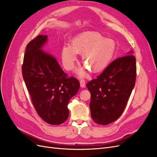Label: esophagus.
Here are the masks:
<instances>
[{
    "mask_svg": "<svg viewBox=\"0 0 157 157\" xmlns=\"http://www.w3.org/2000/svg\"><path fill=\"white\" fill-rule=\"evenodd\" d=\"M79 82H80V86L81 87H82V88H83V87H85V81L84 80V79H81L80 81H79Z\"/></svg>",
    "mask_w": 157,
    "mask_h": 157,
    "instance_id": "obj_1",
    "label": "esophagus"
}]
</instances>
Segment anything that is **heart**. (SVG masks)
Instances as JSON below:
<instances>
[{
	"label": "heart",
	"mask_w": 157,
	"mask_h": 157,
	"mask_svg": "<svg viewBox=\"0 0 157 157\" xmlns=\"http://www.w3.org/2000/svg\"><path fill=\"white\" fill-rule=\"evenodd\" d=\"M115 49L113 40L105 39L97 33H85L75 37L72 45L67 44L63 47V64L67 69H72L78 59V53H83V63L93 72H102L112 60ZM79 73L81 75H85L82 70H80Z\"/></svg>",
	"instance_id": "heart-1"
}]
</instances>
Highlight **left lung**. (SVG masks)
Returning a JSON list of instances; mask_svg holds the SVG:
<instances>
[{
	"label": "left lung",
	"instance_id": "obj_1",
	"mask_svg": "<svg viewBox=\"0 0 157 157\" xmlns=\"http://www.w3.org/2000/svg\"><path fill=\"white\" fill-rule=\"evenodd\" d=\"M132 53L114 60L86 85L90 93L91 117L96 123H112L124 112L136 78V58Z\"/></svg>",
	"mask_w": 157,
	"mask_h": 157
}]
</instances>
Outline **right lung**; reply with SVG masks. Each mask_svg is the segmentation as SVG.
I'll list each match as a JSON object with an SVG mask.
<instances>
[{"mask_svg": "<svg viewBox=\"0 0 157 157\" xmlns=\"http://www.w3.org/2000/svg\"><path fill=\"white\" fill-rule=\"evenodd\" d=\"M47 40V35H38L27 44L22 74L38 115L45 123L57 125L68 119V104L78 93L79 82L68 78L57 60L42 51Z\"/></svg>", "mask_w": 157, "mask_h": 157, "instance_id": "add662e5", "label": "right lung"}]
</instances>
